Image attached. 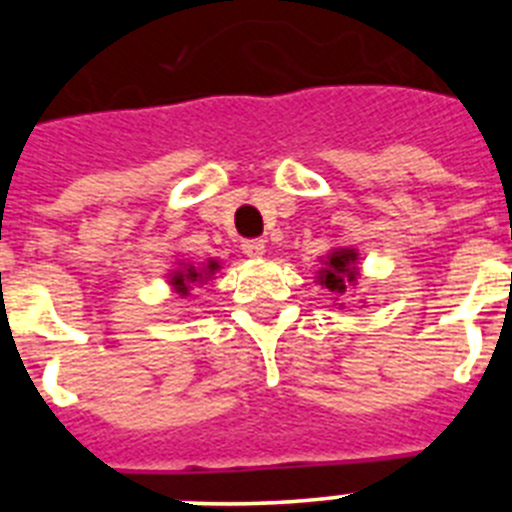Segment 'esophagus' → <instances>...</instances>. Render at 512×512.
Segmentation results:
<instances>
[{
  "instance_id": "34e87169",
  "label": "esophagus",
  "mask_w": 512,
  "mask_h": 512,
  "mask_svg": "<svg viewBox=\"0 0 512 512\" xmlns=\"http://www.w3.org/2000/svg\"><path fill=\"white\" fill-rule=\"evenodd\" d=\"M243 253L246 256H251V259H259V256H264L266 251V243L261 241V238H251V241H243Z\"/></svg>"
}]
</instances>
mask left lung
Listing matches in <instances>:
<instances>
[{"label": "left lung", "mask_w": 512, "mask_h": 512, "mask_svg": "<svg viewBox=\"0 0 512 512\" xmlns=\"http://www.w3.org/2000/svg\"><path fill=\"white\" fill-rule=\"evenodd\" d=\"M356 279V251L354 248H341L333 251L325 261V269L320 274V282L330 292H346V284Z\"/></svg>", "instance_id": "left-lung-1"}]
</instances>
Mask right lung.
<instances>
[{
	"label": "right lung",
	"instance_id": "1",
	"mask_svg": "<svg viewBox=\"0 0 512 512\" xmlns=\"http://www.w3.org/2000/svg\"><path fill=\"white\" fill-rule=\"evenodd\" d=\"M215 269H217L215 261H210L205 271L194 269V266H187V269H179V271H176L174 277H171V284H174V287H176V292H182V295H187V292H189V284H192V282H202V279L210 277V274H212V271H215Z\"/></svg>",
	"mask_w": 512,
	"mask_h": 512
}]
</instances>
